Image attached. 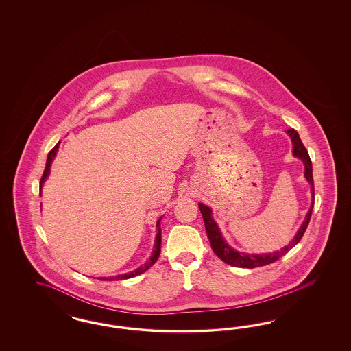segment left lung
I'll use <instances>...</instances> for the list:
<instances>
[{"label":"left lung","instance_id":"left-lung-1","mask_svg":"<svg viewBox=\"0 0 351 351\" xmlns=\"http://www.w3.org/2000/svg\"><path fill=\"white\" fill-rule=\"evenodd\" d=\"M287 132L289 138L292 140V143H293V154L304 162V165H305V178H306V180L311 185L313 203H311V207H310L308 215H306V219H305L304 223L301 225V228L298 229V234H296L295 239L292 241V243H289L287 247H285L282 251H278V252H274V254H266V255H248V254H241V252L235 251L223 241V235L220 233L217 225L213 221V216H211V210L207 206L199 203V210H201V213H202L206 232H207V235H208V239H210V243H211V247H213V251L219 258H221L223 263H226L229 265L254 269V267H257V266L271 264V263H274L276 260H279L285 254H287L291 248H293L295 245H298V242L301 241L302 235L305 233L306 228H308V221L311 219L313 207H314L313 166H311V160L308 157V150L304 147L301 138L298 136V131L293 130V128H289V130H287Z\"/></svg>","mask_w":351,"mask_h":351}]
</instances>
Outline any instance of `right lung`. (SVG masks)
I'll list each match as a JSON object with an SVG mask.
<instances>
[{
	"label": "right lung",
	"instance_id": "add662e5",
	"mask_svg": "<svg viewBox=\"0 0 351 351\" xmlns=\"http://www.w3.org/2000/svg\"><path fill=\"white\" fill-rule=\"evenodd\" d=\"M59 148V143L53 147L50 152H49V154H47V160H46V167H45V170H43V178H41V184H40V189H43V181L46 180V178L49 176V172H50V166H51V162H53V157H55V154H56V150ZM160 220H162V217H160V220L157 221V230H158V234H157V238H156V245H154V250H153V254L150 256V258H149L148 261L144 264L143 266H140L138 267L136 270H134V271H130V273H126V274H119V276H109V278H100L101 280H122V279H128V278H132V276H138V274H143L144 271H147L150 266L153 265L157 260H158V257H160Z\"/></svg>",
	"mask_w": 351,
	"mask_h": 351
}]
</instances>
